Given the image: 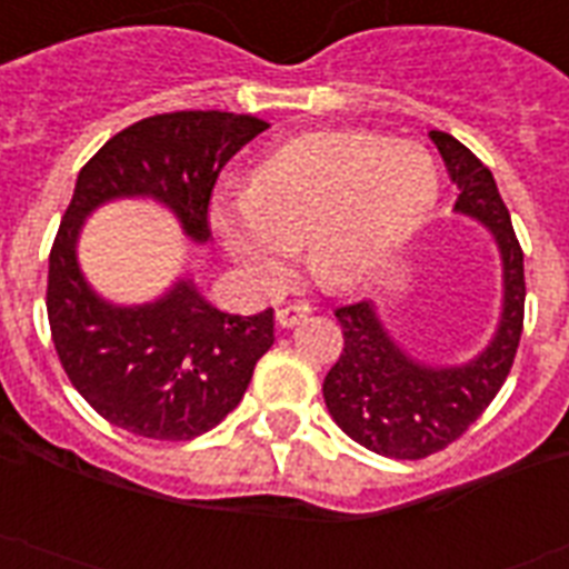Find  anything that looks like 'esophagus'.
Wrapping results in <instances>:
<instances>
[{
	"label": "esophagus",
	"mask_w": 569,
	"mask_h": 569,
	"mask_svg": "<svg viewBox=\"0 0 569 569\" xmlns=\"http://www.w3.org/2000/svg\"><path fill=\"white\" fill-rule=\"evenodd\" d=\"M311 313V308L308 305H284V308H279L276 311V322H279L281 328H293L299 319H305Z\"/></svg>",
	"instance_id": "obj_1"
}]
</instances>
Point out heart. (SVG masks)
<instances>
[{
	"label": "heart",
	"instance_id": "obj_1",
	"mask_svg": "<svg viewBox=\"0 0 569 569\" xmlns=\"http://www.w3.org/2000/svg\"><path fill=\"white\" fill-rule=\"evenodd\" d=\"M436 191L439 173L419 144L363 130H319L258 159L250 194L220 197L211 227L261 290L284 284L299 238L328 284H358L410 241Z\"/></svg>",
	"mask_w": 569,
	"mask_h": 569
}]
</instances>
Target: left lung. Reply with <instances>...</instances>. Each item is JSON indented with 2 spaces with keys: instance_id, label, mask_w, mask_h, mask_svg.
Returning <instances> with one entry per match:
<instances>
[{
  "instance_id": "1",
  "label": "left lung",
  "mask_w": 569,
  "mask_h": 569,
  "mask_svg": "<svg viewBox=\"0 0 569 569\" xmlns=\"http://www.w3.org/2000/svg\"><path fill=\"white\" fill-rule=\"evenodd\" d=\"M430 139L457 182L453 211L480 220L495 234L503 261V311L495 337L477 358L430 366L392 340L375 302L363 299L337 308L342 351L322 383L326 407L342 433L389 459H425L457 442L509 378L523 331V250L495 177L450 133L430 130Z\"/></svg>"
}]
</instances>
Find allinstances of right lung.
I'll return each mask as SVG.
<instances>
[{
	"label": "right lung",
	"instance_id": "obj_1",
	"mask_svg": "<svg viewBox=\"0 0 569 569\" xmlns=\"http://www.w3.org/2000/svg\"><path fill=\"white\" fill-rule=\"evenodd\" d=\"M267 127L220 110L162 112L124 127L78 173L49 256L51 340L83 401L127 433L189 442L227 419L273 346V308L223 313L191 279L153 302H107L78 264L83 220L110 200L150 197L206 243L218 173Z\"/></svg>",
	"mask_w": 569,
	"mask_h": 569
}]
</instances>
